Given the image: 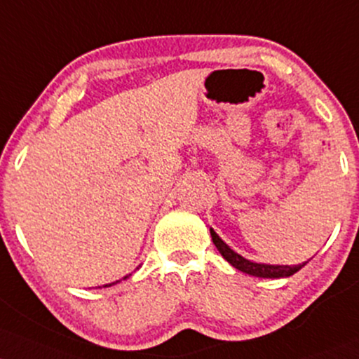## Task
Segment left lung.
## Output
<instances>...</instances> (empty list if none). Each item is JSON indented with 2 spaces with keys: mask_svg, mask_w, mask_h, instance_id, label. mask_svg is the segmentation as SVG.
<instances>
[{
  "mask_svg": "<svg viewBox=\"0 0 359 359\" xmlns=\"http://www.w3.org/2000/svg\"><path fill=\"white\" fill-rule=\"evenodd\" d=\"M210 236H212L215 248H217V250L222 254V257L226 259L229 264H232L236 269L243 271V273H245V274L257 276V278H273V279L287 278V276H292L294 273H297V271H299L301 267H304L306 262H308L306 261V262H303V264H297V266L257 264V262H250V261H248V259H244L243 256H239V254L234 252V250H232L226 243H224L221 237L215 234L214 229H210Z\"/></svg>",
  "mask_w": 359,
  "mask_h": 359,
  "instance_id": "obj_1",
  "label": "left lung"
}]
</instances>
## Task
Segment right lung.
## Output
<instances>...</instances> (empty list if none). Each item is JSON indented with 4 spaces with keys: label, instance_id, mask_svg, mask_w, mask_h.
<instances>
[{
    "label": "right lung",
    "instance_id": "add662e5",
    "mask_svg": "<svg viewBox=\"0 0 359 359\" xmlns=\"http://www.w3.org/2000/svg\"><path fill=\"white\" fill-rule=\"evenodd\" d=\"M107 286H111V284H107Z\"/></svg>",
    "mask_w": 359,
    "mask_h": 359
}]
</instances>
